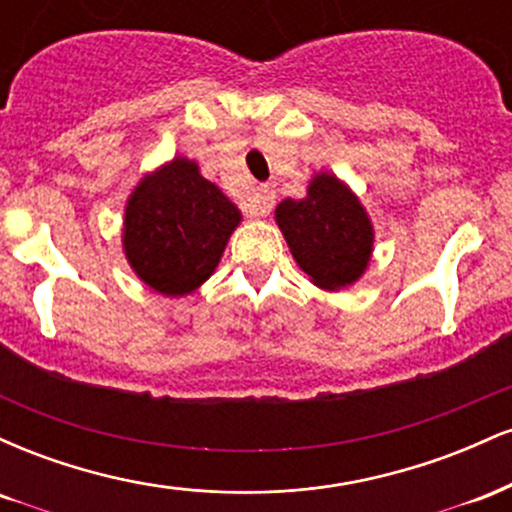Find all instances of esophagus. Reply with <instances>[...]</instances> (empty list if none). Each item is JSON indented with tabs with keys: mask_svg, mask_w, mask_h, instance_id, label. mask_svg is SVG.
<instances>
[{
	"mask_svg": "<svg viewBox=\"0 0 512 512\" xmlns=\"http://www.w3.org/2000/svg\"><path fill=\"white\" fill-rule=\"evenodd\" d=\"M274 199H276L274 187L272 185H260V187H257L255 197L250 199L248 214L257 216V219H262V216H267L269 211L274 209Z\"/></svg>",
	"mask_w": 512,
	"mask_h": 512,
	"instance_id": "1",
	"label": "esophagus"
}]
</instances>
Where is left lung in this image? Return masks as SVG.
Wrapping results in <instances>:
<instances>
[{"instance_id": "left-lung-1", "label": "left lung", "mask_w": 512, "mask_h": 512, "mask_svg": "<svg viewBox=\"0 0 512 512\" xmlns=\"http://www.w3.org/2000/svg\"><path fill=\"white\" fill-rule=\"evenodd\" d=\"M293 260L315 286L339 291L361 279L373 252V223L337 175L317 173L303 199L274 211Z\"/></svg>"}]
</instances>
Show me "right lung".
I'll return each instance as SVG.
<instances>
[{
  "instance_id": "right-lung-1",
  "label": "right lung",
  "mask_w": 512,
  "mask_h": 512,
  "mask_svg": "<svg viewBox=\"0 0 512 512\" xmlns=\"http://www.w3.org/2000/svg\"><path fill=\"white\" fill-rule=\"evenodd\" d=\"M240 211L185 156L144 175L125 207L122 248L134 274L163 296H187L214 274Z\"/></svg>"
}]
</instances>
